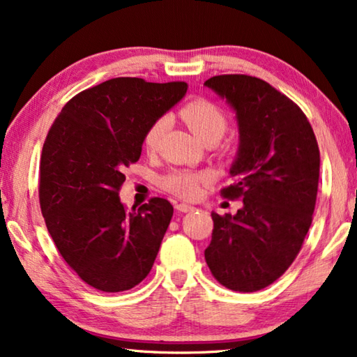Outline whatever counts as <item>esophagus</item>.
I'll return each mask as SVG.
<instances>
[{"label":"esophagus","instance_id":"obj_1","mask_svg":"<svg viewBox=\"0 0 357 357\" xmlns=\"http://www.w3.org/2000/svg\"><path fill=\"white\" fill-rule=\"evenodd\" d=\"M176 209L179 213H189V211H194L195 206L189 205V203H178L176 205Z\"/></svg>","mask_w":357,"mask_h":357}]
</instances>
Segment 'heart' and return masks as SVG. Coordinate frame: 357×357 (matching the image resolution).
<instances>
[{
  "label": "heart",
  "mask_w": 357,
  "mask_h": 357,
  "mask_svg": "<svg viewBox=\"0 0 357 357\" xmlns=\"http://www.w3.org/2000/svg\"><path fill=\"white\" fill-rule=\"evenodd\" d=\"M184 122L188 123L189 128L194 132L197 138H203L209 133H219L222 137L225 126V116L216 105H213L208 100H195L185 105L181 111ZM169 126V119L167 116L158 117L157 121L148 128L144 137V146L148 149H155L158 141L162 139L163 133L167 132ZM209 179L208 173H194L185 172V169H178L167 174L162 179L163 189H167L173 194H176L183 199H194L199 195L200 184L206 183Z\"/></svg>",
  "instance_id": "b5f03b06"
}]
</instances>
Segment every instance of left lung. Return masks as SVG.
Returning <instances> with one entry per match:
<instances>
[{
  "label": "left lung",
  "mask_w": 357,
  "mask_h": 357,
  "mask_svg": "<svg viewBox=\"0 0 357 357\" xmlns=\"http://www.w3.org/2000/svg\"><path fill=\"white\" fill-rule=\"evenodd\" d=\"M205 86L235 111L240 138L230 167L235 183L220 194L243 200L236 214L211 213L214 229L205 260L227 289L260 291L291 267L308 234L319 148L301 107L262 79L222 75Z\"/></svg>",
  "instance_id": "left-lung-1"
}]
</instances>
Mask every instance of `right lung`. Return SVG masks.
<instances>
[{"label":"right lung","mask_w":357,"mask_h":357,"mask_svg":"<svg viewBox=\"0 0 357 357\" xmlns=\"http://www.w3.org/2000/svg\"><path fill=\"white\" fill-rule=\"evenodd\" d=\"M185 92V82L109 79L73 97L49 130L39 163L43 216L61 257L95 289H132L154 265L172 203L154 197L127 211L119 190L148 128Z\"/></svg>","instance_id":"1"}]
</instances>
